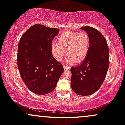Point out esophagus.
I'll use <instances>...</instances> for the list:
<instances>
[{
	"label": "esophagus",
	"mask_w": 125,
	"mask_h": 125,
	"mask_svg": "<svg viewBox=\"0 0 125 125\" xmlns=\"http://www.w3.org/2000/svg\"><path fill=\"white\" fill-rule=\"evenodd\" d=\"M63 67H64V70H69L70 69V67L69 66H67L64 65Z\"/></svg>",
	"instance_id": "esophagus-1"
}]
</instances>
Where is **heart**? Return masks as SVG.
Masks as SVG:
<instances>
[{"label":"heart","instance_id":"1","mask_svg":"<svg viewBox=\"0 0 125 125\" xmlns=\"http://www.w3.org/2000/svg\"><path fill=\"white\" fill-rule=\"evenodd\" d=\"M89 46L90 39L86 33L67 31L59 36L57 42L52 43L51 51L56 61H61L66 52L67 63H79L86 58Z\"/></svg>","mask_w":125,"mask_h":125}]
</instances>
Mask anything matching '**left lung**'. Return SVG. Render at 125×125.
Here are the masks:
<instances>
[{
  "instance_id": "1",
  "label": "left lung",
  "mask_w": 125,
  "mask_h": 125,
  "mask_svg": "<svg viewBox=\"0 0 125 125\" xmlns=\"http://www.w3.org/2000/svg\"><path fill=\"white\" fill-rule=\"evenodd\" d=\"M81 29L89 37V50L79 65L71 67V87L79 95L88 96L96 92L104 82L109 66V51L105 38L98 30L90 26Z\"/></svg>"
}]
</instances>
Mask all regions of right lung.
Wrapping results in <instances>:
<instances>
[{
    "instance_id": "right-lung-1",
    "label": "right lung",
    "mask_w": 125,
    "mask_h": 125,
    "mask_svg": "<svg viewBox=\"0 0 125 125\" xmlns=\"http://www.w3.org/2000/svg\"><path fill=\"white\" fill-rule=\"evenodd\" d=\"M58 29L36 24L25 31L18 44L17 63L20 74L28 88L34 94L52 92L64 71L61 63L53 57L51 44Z\"/></svg>"
}]
</instances>
